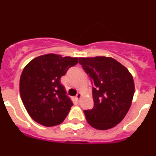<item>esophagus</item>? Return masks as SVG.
Instances as JSON below:
<instances>
[{
  "label": "esophagus",
  "instance_id": "esophagus-1",
  "mask_svg": "<svg viewBox=\"0 0 156 156\" xmlns=\"http://www.w3.org/2000/svg\"><path fill=\"white\" fill-rule=\"evenodd\" d=\"M80 97H81V93H77V94H76V99L77 101H79L80 100Z\"/></svg>",
  "mask_w": 156,
  "mask_h": 156
}]
</instances>
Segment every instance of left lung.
Here are the masks:
<instances>
[{"label":"left lung","mask_w":156,"mask_h":156,"mask_svg":"<svg viewBox=\"0 0 156 156\" xmlns=\"http://www.w3.org/2000/svg\"><path fill=\"white\" fill-rule=\"evenodd\" d=\"M79 63L93 85L94 107L83 111L87 121L97 129L114 127L131 105L134 94L131 74L112 58H80Z\"/></svg>","instance_id":"left-lung-1"}]
</instances>
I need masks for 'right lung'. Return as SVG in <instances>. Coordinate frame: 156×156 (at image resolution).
<instances>
[{
    "label": "right lung",
    "instance_id": "1",
    "mask_svg": "<svg viewBox=\"0 0 156 156\" xmlns=\"http://www.w3.org/2000/svg\"><path fill=\"white\" fill-rule=\"evenodd\" d=\"M77 63L78 58L48 54L26 66L20 77L19 91L25 108L34 121L45 126L64 121L73 104L60 79Z\"/></svg>",
    "mask_w": 156,
    "mask_h": 156
}]
</instances>
